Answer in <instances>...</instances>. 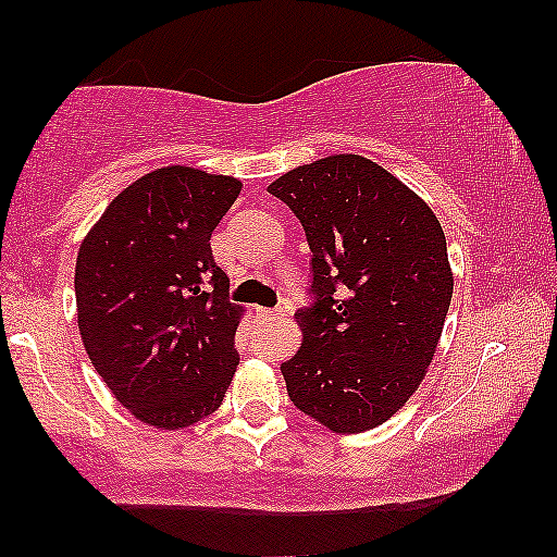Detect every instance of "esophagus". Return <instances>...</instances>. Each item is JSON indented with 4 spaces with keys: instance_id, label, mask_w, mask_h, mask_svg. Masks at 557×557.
<instances>
[{
    "instance_id": "34e87169",
    "label": "esophagus",
    "mask_w": 557,
    "mask_h": 557,
    "mask_svg": "<svg viewBox=\"0 0 557 557\" xmlns=\"http://www.w3.org/2000/svg\"><path fill=\"white\" fill-rule=\"evenodd\" d=\"M258 314L263 317V320H281V317L286 314L284 307H276V309H258Z\"/></svg>"
}]
</instances>
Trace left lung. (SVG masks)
<instances>
[{
	"instance_id": "obj_1",
	"label": "left lung",
	"mask_w": 557,
	"mask_h": 557,
	"mask_svg": "<svg viewBox=\"0 0 557 557\" xmlns=\"http://www.w3.org/2000/svg\"><path fill=\"white\" fill-rule=\"evenodd\" d=\"M312 250L305 343L281 363L288 399L332 432L396 414L435 356L453 296L445 233L409 186L363 156H330L269 186Z\"/></svg>"
}]
</instances>
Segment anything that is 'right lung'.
<instances>
[{
	"instance_id": "right-lung-1",
	"label": "right lung",
	"mask_w": 557,
	"mask_h": 557,
	"mask_svg": "<svg viewBox=\"0 0 557 557\" xmlns=\"http://www.w3.org/2000/svg\"><path fill=\"white\" fill-rule=\"evenodd\" d=\"M243 184L169 165L112 199L76 258L78 330L94 368L140 422L189 428L222 404L240 363V307L212 237Z\"/></svg>"
}]
</instances>
